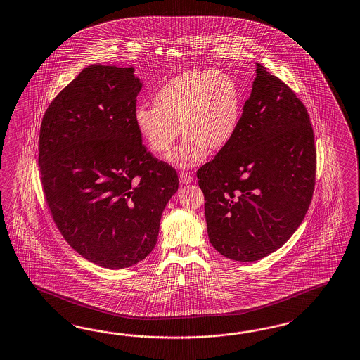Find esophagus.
I'll use <instances>...</instances> for the list:
<instances>
[{
  "mask_svg": "<svg viewBox=\"0 0 360 360\" xmlns=\"http://www.w3.org/2000/svg\"><path fill=\"white\" fill-rule=\"evenodd\" d=\"M179 180H180L181 184H189V183L193 181V176H192L191 172H188V171H180Z\"/></svg>",
  "mask_w": 360,
  "mask_h": 360,
  "instance_id": "1",
  "label": "esophagus"
}]
</instances>
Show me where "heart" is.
<instances>
[{"label":"heart","instance_id":"heart-1","mask_svg":"<svg viewBox=\"0 0 360 360\" xmlns=\"http://www.w3.org/2000/svg\"><path fill=\"white\" fill-rule=\"evenodd\" d=\"M241 93L230 74L188 70L165 83L155 104L139 103L134 122L148 148L166 153L180 134V143L167 154L168 163L189 168L202 163L210 151L230 145L241 119Z\"/></svg>","mask_w":360,"mask_h":360}]
</instances>
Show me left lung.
Returning <instances> with one entry per match:
<instances>
[{
    "mask_svg": "<svg viewBox=\"0 0 360 360\" xmlns=\"http://www.w3.org/2000/svg\"><path fill=\"white\" fill-rule=\"evenodd\" d=\"M252 93L230 145L197 171L212 247L253 262L303 221L314 189V129L304 104L256 63Z\"/></svg>",
    "mask_w": 360,
    "mask_h": 360,
    "instance_id": "8db88e82",
    "label": "left lung"
}]
</instances>
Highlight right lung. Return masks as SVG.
I'll list each match as a JSON object with an SVG mask.
<instances>
[{
    "label": "right lung",
    "instance_id": "add662e5",
    "mask_svg": "<svg viewBox=\"0 0 360 360\" xmlns=\"http://www.w3.org/2000/svg\"><path fill=\"white\" fill-rule=\"evenodd\" d=\"M134 68L95 64L56 96L41 121L39 169L57 229L82 257L133 266L155 247L175 169L142 145Z\"/></svg>",
    "mask_w": 360,
    "mask_h": 360
}]
</instances>
